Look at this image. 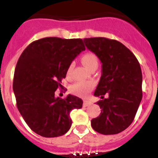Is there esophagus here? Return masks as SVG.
Masks as SVG:
<instances>
[{
	"instance_id": "34e87169",
	"label": "esophagus",
	"mask_w": 158,
	"mask_h": 158,
	"mask_svg": "<svg viewBox=\"0 0 158 158\" xmlns=\"http://www.w3.org/2000/svg\"><path fill=\"white\" fill-rule=\"evenodd\" d=\"M91 105V102H89V101H88V100H84V102H83V106L84 107H86V106H89Z\"/></svg>"
}]
</instances>
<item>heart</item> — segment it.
I'll return each instance as SVG.
<instances>
[{
    "label": "heart",
    "instance_id": "b5f03b06",
    "mask_svg": "<svg viewBox=\"0 0 158 158\" xmlns=\"http://www.w3.org/2000/svg\"><path fill=\"white\" fill-rule=\"evenodd\" d=\"M81 61L89 70L92 69L94 67H96V66L98 67V56L93 52L85 53L81 56ZM73 68V64L71 63L69 66L68 69H67L68 75H69L72 73ZM93 87H94V85L91 82H77L71 87V91L76 95L84 97L89 94V92L92 89Z\"/></svg>",
    "mask_w": 158,
    "mask_h": 158
}]
</instances>
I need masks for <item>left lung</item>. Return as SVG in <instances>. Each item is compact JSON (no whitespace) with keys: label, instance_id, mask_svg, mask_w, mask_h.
<instances>
[{"label":"left lung","instance_id":"1","mask_svg":"<svg viewBox=\"0 0 158 158\" xmlns=\"http://www.w3.org/2000/svg\"><path fill=\"white\" fill-rule=\"evenodd\" d=\"M85 46L102 63V74L94 96L101 114L91 121L104 135L117 134L131 125L142 98V73L137 57L122 43L106 37L85 38ZM106 94L107 98H104Z\"/></svg>","mask_w":158,"mask_h":158}]
</instances>
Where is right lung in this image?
<instances>
[{"mask_svg": "<svg viewBox=\"0 0 158 158\" xmlns=\"http://www.w3.org/2000/svg\"><path fill=\"white\" fill-rule=\"evenodd\" d=\"M85 49L80 38L44 37L29 44L19 57L13 85L17 106L38 135H64L72 125L70 112L82 107L81 98L69 94L61 99L55 97V91L62 86L73 60Z\"/></svg>", "mask_w": 158, "mask_h": 158, "instance_id": "1", "label": "right lung"}]
</instances>
